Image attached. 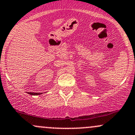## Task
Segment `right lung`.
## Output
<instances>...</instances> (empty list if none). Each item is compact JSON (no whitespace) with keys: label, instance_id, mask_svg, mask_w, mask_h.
Listing matches in <instances>:
<instances>
[{"label":"right lung","instance_id":"1","mask_svg":"<svg viewBox=\"0 0 135 135\" xmlns=\"http://www.w3.org/2000/svg\"><path fill=\"white\" fill-rule=\"evenodd\" d=\"M28 93L31 94V95H39V94H42L41 93H29V92H28Z\"/></svg>","mask_w":135,"mask_h":135}]
</instances>
